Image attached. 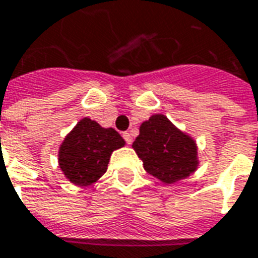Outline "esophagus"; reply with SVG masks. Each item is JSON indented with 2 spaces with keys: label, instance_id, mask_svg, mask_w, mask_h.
I'll list each match as a JSON object with an SVG mask.
<instances>
[{
  "label": "esophagus",
  "instance_id": "1",
  "mask_svg": "<svg viewBox=\"0 0 258 258\" xmlns=\"http://www.w3.org/2000/svg\"><path fill=\"white\" fill-rule=\"evenodd\" d=\"M122 136H123V139H125V141H126V144H129V145H131V144L133 143V139H132V135L129 133V132H125Z\"/></svg>",
  "mask_w": 258,
  "mask_h": 258
}]
</instances>
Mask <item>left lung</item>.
Returning <instances> with one entry per match:
<instances>
[{
	"label": "left lung",
	"mask_w": 258,
	"mask_h": 258,
	"mask_svg": "<svg viewBox=\"0 0 258 258\" xmlns=\"http://www.w3.org/2000/svg\"><path fill=\"white\" fill-rule=\"evenodd\" d=\"M132 147L143 160L144 169L167 184L188 177L199 164L197 143L163 114L152 115L141 123Z\"/></svg>",
	"instance_id": "1"
}]
</instances>
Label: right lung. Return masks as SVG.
<instances>
[{"mask_svg":"<svg viewBox=\"0 0 258 258\" xmlns=\"http://www.w3.org/2000/svg\"><path fill=\"white\" fill-rule=\"evenodd\" d=\"M125 140L113 127H102L97 121L83 118L70 132L59 148V167L77 185H90L106 172L113 151Z\"/></svg>","mask_w":258,"mask_h":258,"instance_id":"add662e5","label":"right lung"}]
</instances>
